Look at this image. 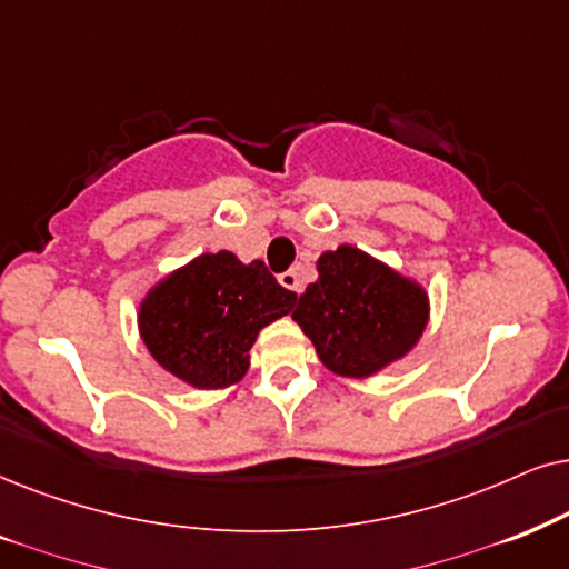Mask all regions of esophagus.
<instances>
[{"label": "esophagus", "mask_w": 569, "mask_h": 569, "mask_svg": "<svg viewBox=\"0 0 569 569\" xmlns=\"http://www.w3.org/2000/svg\"><path fill=\"white\" fill-rule=\"evenodd\" d=\"M278 280H280V286H283V289H289L293 293H301V289H305V286H301V278H299L297 270L280 272Z\"/></svg>", "instance_id": "34e87169"}]
</instances>
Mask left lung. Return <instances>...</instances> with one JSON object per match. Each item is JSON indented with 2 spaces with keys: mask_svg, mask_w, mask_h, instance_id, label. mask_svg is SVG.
<instances>
[{
  "mask_svg": "<svg viewBox=\"0 0 569 569\" xmlns=\"http://www.w3.org/2000/svg\"><path fill=\"white\" fill-rule=\"evenodd\" d=\"M429 309L419 280L340 244L317 257V280L291 317L332 375L367 380L419 346Z\"/></svg>",
  "mask_w": 569,
  "mask_h": 569,
  "instance_id": "8db88e82",
  "label": "left lung"
}]
</instances>
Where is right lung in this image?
Masks as SVG:
<instances>
[{
	"label": "right lung",
	"mask_w": 569,
	"mask_h": 569,
	"mask_svg": "<svg viewBox=\"0 0 569 569\" xmlns=\"http://www.w3.org/2000/svg\"><path fill=\"white\" fill-rule=\"evenodd\" d=\"M297 293L262 260L241 262L229 249L202 252L166 272L138 305V332L156 363L194 390H226L244 380L249 351Z\"/></svg>",
	"instance_id": "obj_1"
}]
</instances>
